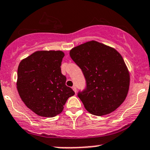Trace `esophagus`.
Returning <instances> with one entry per match:
<instances>
[{
  "instance_id": "esophagus-1",
  "label": "esophagus",
  "mask_w": 150,
  "mask_h": 150,
  "mask_svg": "<svg viewBox=\"0 0 150 150\" xmlns=\"http://www.w3.org/2000/svg\"><path fill=\"white\" fill-rule=\"evenodd\" d=\"M72 89H73L75 93H76V91H77V90H76V86H73V87H72Z\"/></svg>"
}]
</instances>
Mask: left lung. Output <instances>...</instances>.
I'll use <instances>...</instances> for the list:
<instances>
[{"mask_svg": "<svg viewBox=\"0 0 150 150\" xmlns=\"http://www.w3.org/2000/svg\"><path fill=\"white\" fill-rule=\"evenodd\" d=\"M71 58L80 67L86 88L78 93L86 110L97 116L115 110L125 100L129 73L117 50L92 40L70 50Z\"/></svg>", "mask_w": 150, "mask_h": 150, "instance_id": "8db88e82", "label": "left lung"}]
</instances>
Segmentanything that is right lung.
I'll return each instance as SVG.
<instances>
[{
    "label": "right lung",
    "mask_w": 150,
    "mask_h": 150,
    "mask_svg": "<svg viewBox=\"0 0 150 150\" xmlns=\"http://www.w3.org/2000/svg\"><path fill=\"white\" fill-rule=\"evenodd\" d=\"M64 53L37 51L20 62L17 89L22 100L35 114L52 117L62 112L67 99L75 94L62 74Z\"/></svg>",
    "instance_id": "obj_1"
}]
</instances>
